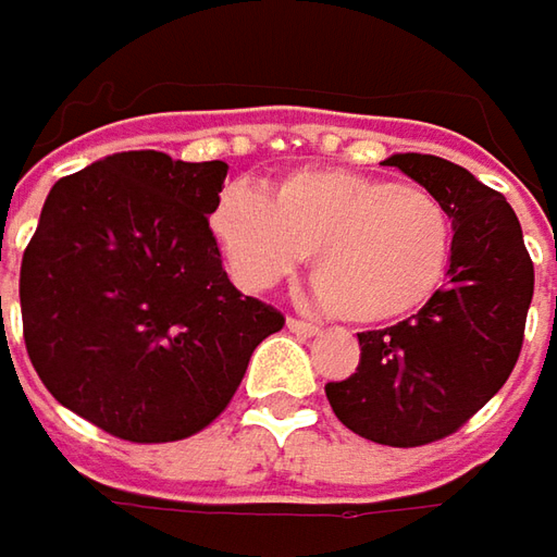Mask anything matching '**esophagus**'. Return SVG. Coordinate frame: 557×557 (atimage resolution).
Here are the masks:
<instances>
[{
    "instance_id": "obj_1",
    "label": "esophagus",
    "mask_w": 557,
    "mask_h": 557,
    "mask_svg": "<svg viewBox=\"0 0 557 557\" xmlns=\"http://www.w3.org/2000/svg\"><path fill=\"white\" fill-rule=\"evenodd\" d=\"M286 326H289V330H293L296 336H305V338H311V336H317V333H320V326L308 323V320H298V317H289V320H286Z\"/></svg>"
}]
</instances>
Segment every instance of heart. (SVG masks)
Masks as SVG:
<instances>
[{
	"mask_svg": "<svg viewBox=\"0 0 557 557\" xmlns=\"http://www.w3.org/2000/svg\"><path fill=\"white\" fill-rule=\"evenodd\" d=\"M209 224L249 293L289 277L311 252L317 298L351 323L422 311L447 283L456 246L450 209L437 194L348 169L293 172L271 200L227 184Z\"/></svg>",
	"mask_w": 557,
	"mask_h": 557,
	"instance_id": "heart-1",
	"label": "heart"
}]
</instances>
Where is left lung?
<instances>
[{
  "label": "left lung",
  "instance_id": "8db88e82",
  "mask_svg": "<svg viewBox=\"0 0 557 557\" xmlns=\"http://www.w3.org/2000/svg\"><path fill=\"white\" fill-rule=\"evenodd\" d=\"M385 163L447 202L450 274L422 311L357 333V373L326 382V397L360 437L422 447L462 429L506 385L524 345L533 261L506 197L469 169L432 153H394Z\"/></svg>",
  "mask_w": 557,
  "mask_h": 557
}]
</instances>
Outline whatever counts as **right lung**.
Returning a JSON list of instances; mask_svg holds the SVG:
<instances>
[{"label":"right lung","instance_id":"right-lung-1","mask_svg":"<svg viewBox=\"0 0 557 557\" xmlns=\"http://www.w3.org/2000/svg\"><path fill=\"white\" fill-rule=\"evenodd\" d=\"M227 163L125 150L51 187L21 261L27 355L58 404L132 444L202 432L283 314L221 268Z\"/></svg>","mask_w":557,"mask_h":557}]
</instances>
